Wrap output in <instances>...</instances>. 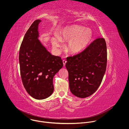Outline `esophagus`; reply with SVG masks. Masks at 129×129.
<instances>
[{
  "label": "esophagus",
  "instance_id": "obj_1",
  "mask_svg": "<svg viewBox=\"0 0 129 129\" xmlns=\"http://www.w3.org/2000/svg\"><path fill=\"white\" fill-rule=\"evenodd\" d=\"M62 62H63V66H65V65H66V63H67V61H66V60H63Z\"/></svg>",
  "mask_w": 129,
  "mask_h": 129
}]
</instances>
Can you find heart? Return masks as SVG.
<instances>
[{"instance_id":"heart-1","label":"heart","mask_w":129,"mask_h":129,"mask_svg":"<svg viewBox=\"0 0 129 129\" xmlns=\"http://www.w3.org/2000/svg\"><path fill=\"white\" fill-rule=\"evenodd\" d=\"M92 38V31L88 28L74 25L61 29L57 37L52 38V44L55 49L60 47V42H67V51L71 54H77L83 51Z\"/></svg>"}]
</instances>
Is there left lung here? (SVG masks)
<instances>
[{
	"label": "left lung",
	"instance_id": "obj_1",
	"mask_svg": "<svg viewBox=\"0 0 129 129\" xmlns=\"http://www.w3.org/2000/svg\"><path fill=\"white\" fill-rule=\"evenodd\" d=\"M70 89L75 96L84 98L99 87L107 66V47L104 38H98L83 52L67 58Z\"/></svg>",
	"mask_w": 129,
	"mask_h": 129
}]
</instances>
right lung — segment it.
Masks as SVG:
<instances>
[{
    "instance_id": "1",
    "label": "right lung",
    "mask_w": 129,
    "mask_h": 129,
    "mask_svg": "<svg viewBox=\"0 0 129 129\" xmlns=\"http://www.w3.org/2000/svg\"><path fill=\"white\" fill-rule=\"evenodd\" d=\"M35 20L30 27L20 46L19 55L23 85L33 98L42 100L54 92L53 78L63 67L59 56L52 55L39 39V25Z\"/></svg>"
}]
</instances>
